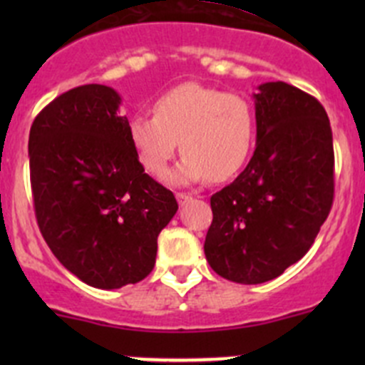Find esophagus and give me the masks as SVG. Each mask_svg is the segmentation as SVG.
Listing matches in <instances>:
<instances>
[{
  "instance_id": "1",
  "label": "esophagus",
  "mask_w": 365,
  "mask_h": 365,
  "mask_svg": "<svg viewBox=\"0 0 365 365\" xmlns=\"http://www.w3.org/2000/svg\"><path fill=\"white\" fill-rule=\"evenodd\" d=\"M176 200H178L180 205H185L187 201L190 200V194H187V192H176Z\"/></svg>"
}]
</instances>
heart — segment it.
I'll list each match as a JSON object with an SVG mask.
<instances>
[{
  "mask_svg": "<svg viewBox=\"0 0 365 365\" xmlns=\"http://www.w3.org/2000/svg\"><path fill=\"white\" fill-rule=\"evenodd\" d=\"M128 141L143 168L164 178L180 150L185 157L171 182H227L251 157L256 114L244 97L185 83L159 95L153 114H134L127 123Z\"/></svg>",
  "mask_w": 365,
  "mask_h": 365,
  "instance_id": "b5f03b06",
  "label": "heart"
}]
</instances>
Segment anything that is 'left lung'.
<instances>
[{
  "label": "left lung",
  "mask_w": 365,
  "mask_h": 365,
  "mask_svg": "<svg viewBox=\"0 0 365 365\" xmlns=\"http://www.w3.org/2000/svg\"><path fill=\"white\" fill-rule=\"evenodd\" d=\"M256 150L238 178L210 197L205 256L240 284L279 277L314 244L334 203L332 128L323 106L288 83L254 93Z\"/></svg>",
  "instance_id": "obj_1"
}]
</instances>
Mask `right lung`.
Instances as JSON below:
<instances>
[{"mask_svg": "<svg viewBox=\"0 0 365 365\" xmlns=\"http://www.w3.org/2000/svg\"><path fill=\"white\" fill-rule=\"evenodd\" d=\"M104 84L72 88L29 130V180L40 233L61 264L93 288L118 289L153 270L157 237L178 210L145 173Z\"/></svg>", "mask_w": 365, "mask_h": 365, "instance_id": "1", "label": "right lung"}]
</instances>
